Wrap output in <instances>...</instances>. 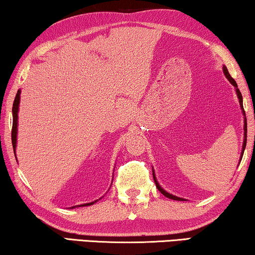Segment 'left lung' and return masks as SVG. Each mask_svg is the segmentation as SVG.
<instances>
[{"label":"left lung","mask_w":255,"mask_h":255,"mask_svg":"<svg viewBox=\"0 0 255 255\" xmlns=\"http://www.w3.org/2000/svg\"><path fill=\"white\" fill-rule=\"evenodd\" d=\"M223 71H224V74H225V76H227V78L229 81H230V83L234 85V87L236 88V91H237V96H238V98H239V103H240V107H242V110H244V107H243V97H242V93H240V91H239V89H238V87H237V83H236V81L234 80V78L231 77V75L229 74V71H228V69H227V67H223ZM243 113L245 114V111H243ZM244 130H245V138H244V144H243V153H244V150H245V146H246V136H247V123H246V118H245V125H244ZM243 153H242V158H243ZM153 180H155V184H156V187L158 188V191L162 193L163 195H165L166 196V198H168V199H172V200H178V201H181L182 199H180V198H177V196H174V195H171V194H168L167 192H165L164 189L160 187V186L158 185V182H157V180H156V177H155V174H153Z\"/></svg>","instance_id":"8db88e82"}]
</instances>
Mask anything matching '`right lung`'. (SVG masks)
Here are the masks:
<instances>
[{
  "instance_id": "1",
  "label": "right lung",
  "mask_w": 255,
  "mask_h": 255,
  "mask_svg": "<svg viewBox=\"0 0 255 255\" xmlns=\"http://www.w3.org/2000/svg\"><path fill=\"white\" fill-rule=\"evenodd\" d=\"M19 98H20V90L17 91L15 102L12 105V130H11V141L13 152L16 151V142H17V119H18V106H19ZM92 203H87L83 206H90Z\"/></svg>"
}]
</instances>
